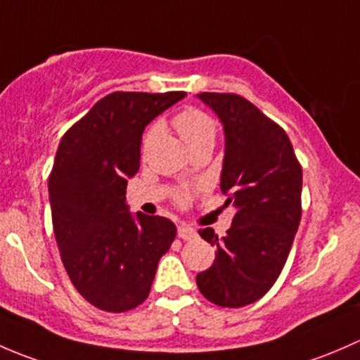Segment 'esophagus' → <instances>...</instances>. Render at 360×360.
<instances>
[{
	"label": "esophagus",
	"mask_w": 360,
	"mask_h": 360,
	"mask_svg": "<svg viewBox=\"0 0 360 360\" xmlns=\"http://www.w3.org/2000/svg\"><path fill=\"white\" fill-rule=\"evenodd\" d=\"M195 236H198V232H195L192 227H188V225H180V227H179V237H180V239L192 240V239H195Z\"/></svg>",
	"instance_id": "1"
}]
</instances>
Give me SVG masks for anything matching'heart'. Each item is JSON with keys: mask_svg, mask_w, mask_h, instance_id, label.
<instances>
[{"mask_svg": "<svg viewBox=\"0 0 360 360\" xmlns=\"http://www.w3.org/2000/svg\"><path fill=\"white\" fill-rule=\"evenodd\" d=\"M172 126L175 131L179 133L180 139L191 147L192 150L205 149V147H213L214 140L218 135V123L211 114L206 110L199 109V107H185L180 112H176L172 117ZM155 139H158V126H150L146 131L142 140V153L147 154L150 147L154 146ZM176 202L180 206H185L191 202L192 192L188 188H181L175 194Z\"/></svg>", "mask_w": 360, "mask_h": 360, "instance_id": "b5f03b06", "label": "heart"}]
</instances>
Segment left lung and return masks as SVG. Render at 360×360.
Masks as SVG:
<instances>
[{"instance_id": "obj_1", "label": "left lung", "mask_w": 360, "mask_h": 360, "mask_svg": "<svg viewBox=\"0 0 360 360\" xmlns=\"http://www.w3.org/2000/svg\"><path fill=\"white\" fill-rule=\"evenodd\" d=\"M198 97L224 123L220 187L236 214L224 237L199 231L217 251L195 283L214 305L239 309L260 300L283 272L302 220V165L286 131L250 100L214 91Z\"/></svg>"}]
</instances>
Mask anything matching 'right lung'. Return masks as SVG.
<instances>
[{
  "instance_id": "right-lung-1",
  "label": "right lung",
  "mask_w": 360,
  "mask_h": 360,
  "mask_svg": "<svg viewBox=\"0 0 360 360\" xmlns=\"http://www.w3.org/2000/svg\"><path fill=\"white\" fill-rule=\"evenodd\" d=\"M184 91H114L64 133L48 179L55 240L70 283L105 312H128L150 292L175 240L165 217L129 214L126 184L139 172L146 126Z\"/></svg>"
}]
</instances>
